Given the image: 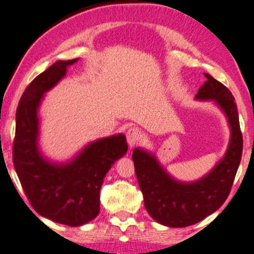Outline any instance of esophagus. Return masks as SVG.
I'll use <instances>...</instances> for the list:
<instances>
[{"label":"esophagus","mask_w":254,"mask_h":254,"mask_svg":"<svg viewBox=\"0 0 254 254\" xmlns=\"http://www.w3.org/2000/svg\"><path fill=\"white\" fill-rule=\"evenodd\" d=\"M140 137H141V131L137 129V128L131 127L127 130V142L130 149L136 146L137 142H139Z\"/></svg>","instance_id":"1"}]
</instances>
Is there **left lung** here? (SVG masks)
<instances>
[{"instance_id": "obj_1", "label": "left lung", "mask_w": 254, "mask_h": 254, "mask_svg": "<svg viewBox=\"0 0 254 254\" xmlns=\"http://www.w3.org/2000/svg\"><path fill=\"white\" fill-rule=\"evenodd\" d=\"M197 92L198 100H212L228 118L231 137L225 155L205 176L195 182L171 177L155 155L142 148L131 154L135 174L151 218L169 228H186L218 210L228 198L243 153V136L235 98L228 87L210 74Z\"/></svg>"}]
</instances>
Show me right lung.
<instances>
[{
  "label": "right lung",
  "mask_w": 254,
  "mask_h": 254,
  "mask_svg": "<svg viewBox=\"0 0 254 254\" xmlns=\"http://www.w3.org/2000/svg\"><path fill=\"white\" fill-rule=\"evenodd\" d=\"M77 61L56 62L25 88L16 111L12 146L15 170L31 206L45 218L68 226L84 225L98 216L105 176L128 149L126 136L118 134L88 143L66 163L51 162L39 151V105Z\"/></svg>",
  "instance_id": "obj_1"
}]
</instances>
